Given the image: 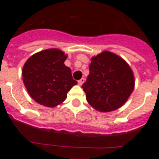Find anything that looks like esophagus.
Instances as JSON below:
<instances>
[{
    "label": "esophagus",
    "instance_id": "1",
    "mask_svg": "<svg viewBox=\"0 0 159 159\" xmlns=\"http://www.w3.org/2000/svg\"><path fill=\"white\" fill-rule=\"evenodd\" d=\"M84 80H84V78H82V79H80V80H78L79 85H80L81 86V85H82V84L84 83Z\"/></svg>",
    "mask_w": 159,
    "mask_h": 159
}]
</instances>
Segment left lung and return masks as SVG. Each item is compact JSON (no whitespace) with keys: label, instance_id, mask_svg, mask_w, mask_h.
<instances>
[{"label":"left lung","instance_id":"1","mask_svg":"<svg viewBox=\"0 0 159 159\" xmlns=\"http://www.w3.org/2000/svg\"><path fill=\"white\" fill-rule=\"evenodd\" d=\"M134 86L130 66L117 55L106 51L92 59L82 88L91 106L99 111L109 112L124 104Z\"/></svg>","mask_w":159,"mask_h":159}]
</instances>
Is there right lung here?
Segmentation results:
<instances>
[{
  "label": "right lung",
  "instance_id": "right-lung-1",
  "mask_svg": "<svg viewBox=\"0 0 159 159\" xmlns=\"http://www.w3.org/2000/svg\"><path fill=\"white\" fill-rule=\"evenodd\" d=\"M67 56L58 49L36 53L26 61L22 71L25 86L36 102L48 107L61 103L77 82L64 65Z\"/></svg>",
  "mask_w": 159,
  "mask_h": 159
}]
</instances>
